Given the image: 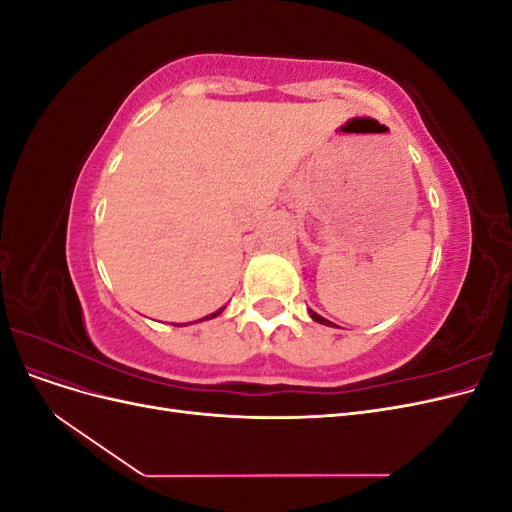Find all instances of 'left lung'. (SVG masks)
<instances>
[{"mask_svg":"<svg viewBox=\"0 0 512 512\" xmlns=\"http://www.w3.org/2000/svg\"><path fill=\"white\" fill-rule=\"evenodd\" d=\"M309 316H312V320H316V322H320V324H327V327H331V324H333V322H329L327 318H322L320 314H316L314 309H309Z\"/></svg>","mask_w":512,"mask_h":512,"instance_id":"1","label":"left lung"}]
</instances>
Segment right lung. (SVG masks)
Listing matches in <instances>:
<instances>
[{
  "label": "right lung",
  "instance_id": "1",
  "mask_svg": "<svg viewBox=\"0 0 512 512\" xmlns=\"http://www.w3.org/2000/svg\"><path fill=\"white\" fill-rule=\"evenodd\" d=\"M224 312V307H220L218 312H213V314H209V316H205V318H200L198 322H203V320H211V318H215V316H220ZM177 327H183V324H177Z\"/></svg>",
  "mask_w": 512,
  "mask_h": 512
}]
</instances>
